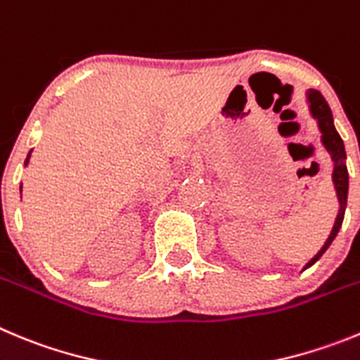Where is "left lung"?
Returning a JSON list of instances; mask_svg holds the SVG:
<instances>
[{
	"label": "left lung",
	"instance_id": "8db88e82",
	"mask_svg": "<svg viewBox=\"0 0 360 360\" xmlns=\"http://www.w3.org/2000/svg\"><path fill=\"white\" fill-rule=\"evenodd\" d=\"M309 103V110H311L312 117L318 121V128L321 131V144L326 148V151L332 155V162H334V171H332V182H334L335 194H338L339 200V212L335 217L334 229H332L330 236L326 239V243L323 245V248L305 264V268H311L316 260H319V257L328 250V246L332 245V240L338 236L339 229L342 225V219H345V210H346V200H348V169H346V151H345V143H342L341 135L338 134L334 127V117H332V110L326 103L325 98L321 96V92L316 91V89H309L305 92Z\"/></svg>",
	"mask_w": 360,
	"mask_h": 360
}]
</instances>
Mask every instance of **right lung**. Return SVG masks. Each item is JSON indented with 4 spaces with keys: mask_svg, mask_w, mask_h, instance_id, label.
I'll list each match as a JSON object with an SVG mask.
<instances>
[{
    "mask_svg": "<svg viewBox=\"0 0 360 360\" xmlns=\"http://www.w3.org/2000/svg\"><path fill=\"white\" fill-rule=\"evenodd\" d=\"M30 155H32V151H30V153H28V157H26V160H25V166H26V164H28V160H30Z\"/></svg>",
    "mask_w": 360,
    "mask_h": 360,
    "instance_id": "add662e5",
    "label": "right lung"
}]
</instances>
